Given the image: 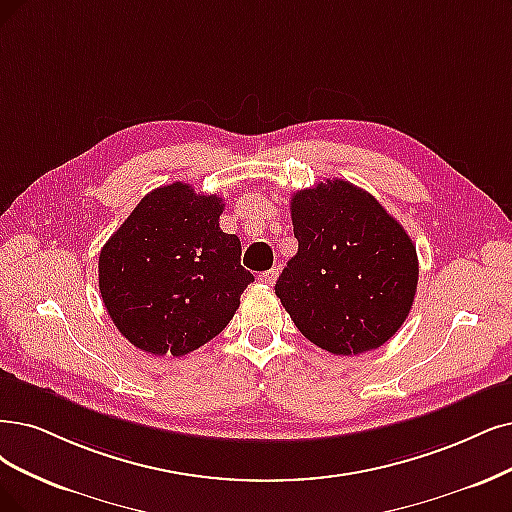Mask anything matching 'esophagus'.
Segmentation results:
<instances>
[{
	"mask_svg": "<svg viewBox=\"0 0 512 512\" xmlns=\"http://www.w3.org/2000/svg\"><path fill=\"white\" fill-rule=\"evenodd\" d=\"M276 278H278V270H268V272L259 274V282H263V285H268V287L276 285Z\"/></svg>",
	"mask_w": 512,
	"mask_h": 512,
	"instance_id": "obj_1",
	"label": "esophagus"
}]
</instances>
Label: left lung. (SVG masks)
Masks as SVG:
<instances>
[{"label": "left lung", "mask_w": 512, "mask_h": 512, "mask_svg": "<svg viewBox=\"0 0 512 512\" xmlns=\"http://www.w3.org/2000/svg\"><path fill=\"white\" fill-rule=\"evenodd\" d=\"M291 219L299 249L276 295L295 327L339 356L384 346L418 289V253L403 225L344 179L299 189Z\"/></svg>", "instance_id": "obj_1"}]
</instances>
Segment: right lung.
<instances>
[{
  "mask_svg": "<svg viewBox=\"0 0 512 512\" xmlns=\"http://www.w3.org/2000/svg\"><path fill=\"white\" fill-rule=\"evenodd\" d=\"M223 200L175 181L149 192L105 242L99 289L113 325L149 354L183 356L219 335L255 280Z\"/></svg>",
  "mask_w": 512,
  "mask_h": 512,
  "instance_id": "right-lung-1",
  "label": "right lung"
}]
</instances>
